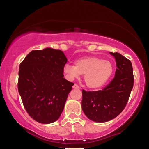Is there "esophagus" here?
Returning a JSON list of instances; mask_svg holds the SVG:
<instances>
[{
    "label": "esophagus",
    "mask_w": 149,
    "mask_h": 149,
    "mask_svg": "<svg viewBox=\"0 0 149 149\" xmlns=\"http://www.w3.org/2000/svg\"><path fill=\"white\" fill-rule=\"evenodd\" d=\"M73 89H79V87L78 86V85L77 84H74V85H73Z\"/></svg>",
    "instance_id": "esophagus-1"
}]
</instances>
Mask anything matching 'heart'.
Here are the masks:
<instances>
[{
    "label": "heart",
    "instance_id": "1",
    "mask_svg": "<svg viewBox=\"0 0 149 149\" xmlns=\"http://www.w3.org/2000/svg\"><path fill=\"white\" fill-rule=\"evenodd\" d=\"M114 66L109 60L97 56H85L75 60V65L65 64L64 73L70 80L84 75V81L87 87L98 89L102 87L112 77Z\"/></svg>",
    "mask_w": 149,
    "mask_h": 149
}]
</instances>
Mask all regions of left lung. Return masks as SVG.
Wrapping results in <instances>:
<instances>
[{"label": "left lung", "mask_w": 149, "mask_h": 149, "mask_svg": "<svg viewBox=\"0 0 149 149\" xmlns=\"http://www.w3.org/2000/svg\"><path fill=\"white\" fill-rule=\"evenodd\" d=\"M114 56L117 68L115 76L102 91H82V110L91 120L106 122L118 116L124 109L133 87L132 62L118 52Z\"/></svg>", "instance_id": "1"}]
</instances>
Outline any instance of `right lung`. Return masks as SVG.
Instances as JSON below:
<instances>
[{
    "instance_id": "1",
    "label": "right lung",
    "mask_w": 149,
    "mask_h": 149,
    "mask_svg": "<svg viewBox=\"0 0 149 149\" xmlns=\"http://www.w3.org/2000/svg\"><path fill=\"white\" fill-rule=\"evenodd\" d=\"M68 62L62 50H32L19 65L17 89L25 109L33 119L50 123L61 115L74 85L64 78Z\"/></svg>"
}]
</instances>
